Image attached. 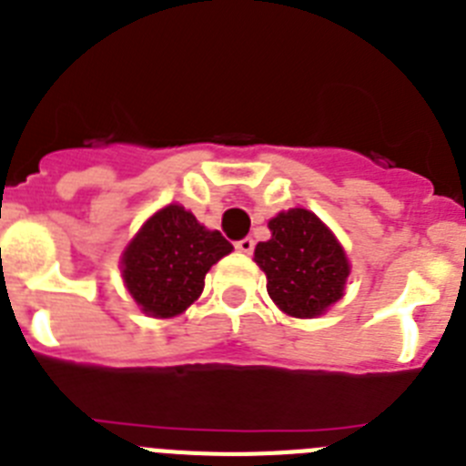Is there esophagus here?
I'll use <instances>...</instances> for the list:
<instances>
[{"instance_id": "obj_1", "label": "esophagus", "mask_w": 466, "mask_h": 466, "mask_svg": "<svg viewBox=\"0 0 466 466\" xmlns=\"http://www.w3.org/2000/svg\"><path fill=\"white\" fill-rule=\"evenodd\" d=\"M236 249L242 254H252L254 252V240L249 236L242 238V240L236 242Z\"/></svg>"}]
</instances>
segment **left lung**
<instances>
[{
    "instance_id": "1",
    "label": "left lung",
    "mask_w": 466,
    "mask_h": 466,
    "mask_svg": "<svg viewBox=\"0 0 466 466\" xmlns=\"http://www.w3.org/2000/svg\"><path fill=\"white\" fill-rule=\"evenodd\" d=\"M270 240L258 242L254 261L266 273L275 306L291 317L322 315L343 296L350 263L329 226L310 209L294 208L268 221Z\"/></svg>"
}]
</instances>
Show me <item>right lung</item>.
Masks as SVG:
<instances>
[{
	"instance_id": "1",
	"label": "right lung",
	"mask_w": 466,
	"mask_h": 466,
	"mask_svg": "<svg viewBox=\"0 0 466 466\" xmlns=\"http://www.w3.org/2000/svg\"><path fill=\"white\" fill-rule=\"evenodd\" d=\"M233 252L219 230L198 224L182 205H167L144 221L121 257L127 291L151 317L182 315L203 294L205 275Z\"/></svg>"
}]
</instances>
